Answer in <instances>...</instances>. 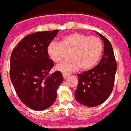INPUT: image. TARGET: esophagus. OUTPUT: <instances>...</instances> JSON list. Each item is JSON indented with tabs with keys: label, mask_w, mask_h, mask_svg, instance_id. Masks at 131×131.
Returning a JSON list of instances; mask_svg holds the SVG:
<instances>
[{
	"label": "esophagus",
	"mask_w": 131,
	"mask_h": 131,
	"mask_svg": "<svg viewBox=\"0 0 131 131\" xmlns=\"http://www.w3.org/2000/svg\"><path fill=\"white\" fill-rule=\"evenodd\" d=\"M63 79H66L68 77V75L66 74V73H63Z\"/></svg>",
	"instance_id": "1"
}]
</instances>
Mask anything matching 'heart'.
<instances>
[{"mask_svg":"<svg viewBox=\"0 0 131 131\" xmlns=\"http://www.w3.org/2000/svg\"><path fill=\"white\" fill-rule=\"evenodd\" d=\"M103 44L100 38L74 32L64 36L59 43L52 42L47 48V53L52 61L63 60L66 52H69V59L61 61L56 67L63 73L82 70H89L95 66L102 54Z\"/></svg>","mask_w":131,"mask_h":131,"instance_id":"obj_1","label":"heart"}]
</instances>
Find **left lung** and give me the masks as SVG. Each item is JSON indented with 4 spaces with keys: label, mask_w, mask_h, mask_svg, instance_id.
Instances as JSON below:
<instances>
[{
    "label": "left lung",
    "mask_w": 131,
    "mask_h": 131,
    "mask_svg": "<svg viewBox=\"0 0 131 131\" xmlns=\"http://www.w3.org/2000/svg\"><path fill=\"white\" fill-rule=\"evenodd\" d=\"M97 34L104 43L103 57L95 68L78 74L79 83L75 91L77 101L87 107H95L107 100L113 89L117 71L112 46L104 36Z\"/></svg>",
    "instance_id": "obj_1"
}]
</instances>
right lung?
<instances>
[{
  "mask_svg": "<svg viewBox=\"0 0 131 131\" xmlns=\"http://www.w3.org/2000/svg\"><path fill=\"white\" fill-rule=\"evenodd\" d=\"M59 30L38 32L24 37L10 56V76L22 103L36 111L48 109L55 102L63 81L60 71L49 75L53 66L47 48Z\"/></svg>",
  "mask_w": 131,
  "mask_h": 131,
  "instance_id": "1",
  "label": "right lung"
}]
</instances>
